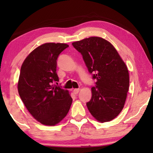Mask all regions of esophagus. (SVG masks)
Returning <instances> with one entry per match:
<instances>
[{
    "mask_svg": "<svg viewBox=\"0 0 153 153\" xmlns=\"http://www.w3.org/2000/svg\"><path fill=\"white\" fill-rule=\"evenodd\" d=\"M79 92V88H75L74 89V91H73V93H74L75 95L78 94Z\"/></svg>",
    "mask_w": 153,
    "mask_h": 153,
    "instance_id": "esophagus-1",
    "label": "esophagus"
}]
</instances>
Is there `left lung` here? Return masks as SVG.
<instances>
[{
	"mask_svg": "<svg viewBox=\"0 0 153 153\" xmlns=\"http://www.w3.org/2000/svg\"><path fill=\"white\" fill-rule=\"evenodd\" d=\"M72 45L96 80L88 109L100 123L112 120L123 110L127 98L129 76L126 65L114 46L102 37H91Z\"/></svg>",
	"mask_w": 153,
	"mask_h": 153,
	"instance_id": "left-lung-1",
	"label": "left lung"
}]
</instances>
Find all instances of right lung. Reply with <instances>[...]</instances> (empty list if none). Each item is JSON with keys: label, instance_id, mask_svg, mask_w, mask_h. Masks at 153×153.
<instances>
[{"label": "right lung", "instance_id": "right-lung-1", "mask_svg": "<svg viewBox=\"0 0 153 153\" xmlns=\"http://www.w3.org/2000/svg\"><path fill=\"white\" fill-rule=\"evenodd\" d=\"M68 47L63 43L43 44L27 56L21 68L19 94L29 113L43 125L58 124L72 104L68 91L53 85L59 81L56 60Z\"/></svg>", "mask_w": 153, "mask_h": 153}]
</instances>
